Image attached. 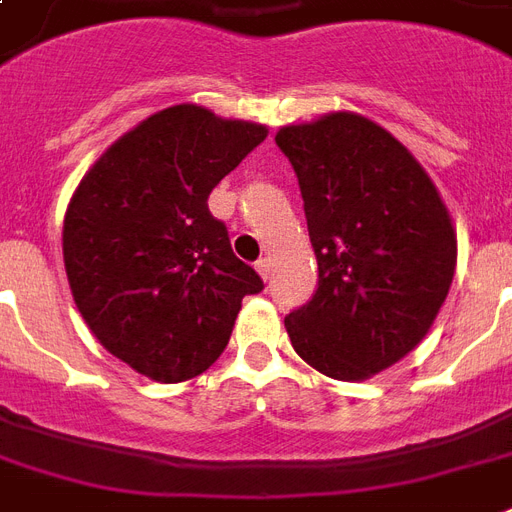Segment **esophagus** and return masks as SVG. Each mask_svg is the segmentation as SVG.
<instances>
[{"instance_id": "34e87169", "label": "esophagus", "mask_w": 512, "mask_h": 512, "mask_svg": "<svg viewBox=\"0 0 512 512\" xmlns=\"http://www.w3.org/2000/svg\"><path fill=\"white\" fill-rule=\"evenodd\" d=\"M255 268H257V273H260V276H263L265 281L271 279V260H268V257H260V260H257V263H255Z\"/></svg>"}]
</instances>
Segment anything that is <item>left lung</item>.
Wrapping results in <instances>:
<instances>
[{
  "mask_svg": "<svg viewBox=\"0 0 512 512\" xmlns=\"http://www.w3.org/2000/svg\"><path fill=\"white\" fill-rule=\"evenodd\" d=\"M303 193L319 287L289 313L297 356L332 380H366L428 335L457 265L436 185L390 132L358 114L281 127Z\"/></svg>",
  "mask_w": 512,
  "mask_h": 512,
  "instance_id": "left-lung-1",
  "label": "left lung"
}]
</instances>
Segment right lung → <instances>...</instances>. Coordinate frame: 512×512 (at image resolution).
<instances>
[{"label":"right lung","instance_id":"1","mask_svg":"<svg viewBox=\"0 0 512 512\" xmlns=\"http://www.w3.org/2000/svg\"><path fill=\"white\" fill-rule=\"evenodd\" d=\"M265 135L201 106L164 108L116 140L68 204L63 260L76 308L103 348L151 380L209 369L244 295L263 292L207 199Z\"/></svg>","mask_w":512,"mask_h":512}]
</instances>
